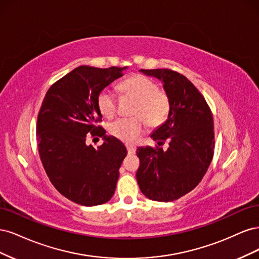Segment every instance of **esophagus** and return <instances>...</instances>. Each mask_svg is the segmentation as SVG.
Listing matches in <instances>:
<instances>
[{
  "mask_svg": "<svg viewBox=\"0 0 259 259\" xmlns=\"http://www.w3.org/2000/svg\"><path fill=\"white\" fill-rule=\"evenodd\" d=\"M126 149H127V152L130 154H134L136 152V147L133 145H126Z\"/></svg>",
  "mask_w": 259,
  "mask_h": 259,
  "instance_id": "obj_1",
  "label": "esophagus"
}]
</instances>
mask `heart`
Here are the masks:
<instances>
[{
	"label": "heart",
	"instance_id": "b5f03b06",
	"mask_svg": "<svg viewBox=\"0 0 259 259\" xmlns=\"http://www.w3.org/2000/svg\"><path fill=\"white\" fill-rule=\"evenodd\" d=\"M120 90L123 96L136 100L133 114L137 116L120 117L109 124V133L113 137L124 143H134L144 134L147 122L151 126H158L166 120L170 109L169 98L166 93L159 91L158 84L151 79L135 75L122 82ZM97 104L105 116H113L119 106L115 91L110 86L101 90Z\"/></svg>",
	"mask_w": 259,
	"mask_h": 259
}]
</instances>
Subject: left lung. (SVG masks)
Instances as JSON below:
<instances>
[{
    "label": "left lung",
    "mask_w": 259,
    "mask_h": 259,
    "mask_svg": "<svg viewBox=\"0 0 259 259\" xmlns=\"http://www.w3.org/2000/svg\"><path fill=\"white\" fill-rule=\"evenodd\" d=\"M140 71L162 81L170 109L167 120L151 135L159 145L167 140L169 148L137 149V183L148 199L174 201L199 185L213 159V114L202 94L185 75L170 69Z\"/></svg>",
    "instance_id": "8db88e82"
}]
</instances>
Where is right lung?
I'll return each mask as SVG.
<instances>
[{"label": "right lung", "instance_id": "right-lung-1", "mask_svg": "<svg viewBox=\"0 0 259 259\" xmlns=\"http://www.w3.org/2000/svg\"><path fill=\"white\" fill-rule=\"evenodd\" d=\"M125 69L77 67L51 86L38 111L36 139L43 167L57 191L77 204L100 205L114 194L127 151L97 125L103 117L97 98ZM89 132L103 137L104 144L97 149L86 145Z\"/></svg>", "mask_w": 259, "mask_h": 259}]
</instances>
